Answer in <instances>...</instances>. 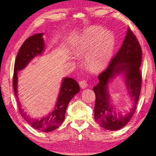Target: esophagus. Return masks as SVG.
<instances>
[{
	"label": "esophagus",
	"instance_id": "esophagus-1",
	"mask_svg": "<svg viewBox=\"0 0 156 156\" xmlns=\"http://www.w3.org/2000/svg\"><path fill=\"white\" fill-rule=\"evenodd\" d=\"M80 86L82 89H84L86 87H87V83L86 80H81L80 82H79Z\"/></svg>",
	"mask_w": 156,
	"mask_h": 156
}]
</instances>
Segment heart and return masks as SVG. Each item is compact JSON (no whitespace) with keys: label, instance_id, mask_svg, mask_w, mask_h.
Segmentation results:
<instances>
[{"label":"heart","instance_id":"heart-1","mask_svg":"<svg viewBox=\"0 0 156 156\" xmlns=\"http://www.w3.org/2000/svg\"><path fill=\"white\" fill-rule=\"evenodd\" d=\"M115 47V35L100 27L86 30L74 39L73 53L77 57L86 55V62L94 70L105 68L113 57Z\"/></svg>","mask_w":156,"mask_h":156}]
</instances>
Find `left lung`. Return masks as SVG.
Wrapping results in <instances>:
<instances>
[{
  "label": "left lung",
  "mask_w": 156,
  "mask_h": 156,
  "mask_svg": "<svg viewBox=\"0 0 156 156\" xmlns=\"http://www.w3.org/2000/svg\"><path fill=\"white\" fill-rule=\"evenodd\" d=\"M141 62L140 45L133 31L128 28L119 51L106 70L98 76L99 83L93 88L95 94L94 118L101 127L109 130L121 129L133 116L141 90L142 74L140 70ZM121 73L124 75L127 88L135 103L131 112L126 114L116 112V108L111 105L108 93L109 82Z\"/></svg>",
  "instance_id": "obj_1"
}]
</instances>
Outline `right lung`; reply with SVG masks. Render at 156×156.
Returning a JSON list of instances; mask_svg holds the SVG:
<instances>
[{
    "mask_svg": "<svg viewBox=\"0 0 156 156\" xmlns=\"http://www.w3.org/2000/svg\"><path fill=\"white\" fill-rule=\"evenodd\" d=\"M43 34H37L27 38L20 49L16 58L13 87L15 96L18 98V72L24 69L35 57L41 55L45 50V42L43 39ZM80 91L78 82L71 78H63L60 89L57 101L53 111L41 119L30 117L18 101L20 113L23 118L35 129L39 131L51 132L57 129L65 119L66 110L69 102L74 95ZM18 100V99H16Z\"/></svg>",
    "mask_w": 156,
    "mask_h": 156,
    "instance_id": "1",
    "label": "right lung"
}]
</instances>
